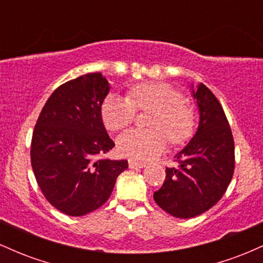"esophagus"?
<instances>
[{
  "mask_svg": "<svg viewBox=\"0 0 263 263\" xmlns=\"http://www.w3.org/2000/svg\"><path fill=\"white\" fill-rule=\"evenodd\" d=\"M128 167L131 168V170H135V168H143V167H146V163L128 161Z\"/></svg>",
  "mask_w": 263,
  "mask_h": 263,
  "instance_id": "esophagus-1",
  "label": "esophagus"
}]
</instances>
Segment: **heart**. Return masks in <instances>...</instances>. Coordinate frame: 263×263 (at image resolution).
<instances>
[{
  "label": "heart",
  "instance_id": "1",
  "mask_svg": "<svg viewBox=\"0 0 263 263\" xmlns=\"http://www.w3.org/2000/svg\"><path fill=\"white\" fill-rule=\"evenodd\" d=\"M137 108L153 110L152 129H128L117 138V151L132 161L144 162L158 156L165 147L182 144L194 129V111L176 87L162 83H143L128 90V98L108 95L101 105V119L108 131H119L135 120Z\"/></svg>",
  "mask_w": 263,
  "mask_h": 263
}]
</instances>
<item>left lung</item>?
Returning a JSON list of instances; mask_svg holds the SVG:
<instances>
[{"mask_svg": "<svg viewBox=\"0 0 263 263\" xmlns=\"http://www.w3.org/2000/svg\"><path fill=\"white\" fill-rule=\"evenodd\" d=\"M190 86L199 110L198 129L174 157L178 167L165 170L164 183L153 194L159 208L179 219L194 218L218 203L235 168L234 138L221 105L204 84Z\"/></svg>", "mask_w": 263, "mask_h": 263, "instance_id": "1", "label": "left lung"}]
</instances>
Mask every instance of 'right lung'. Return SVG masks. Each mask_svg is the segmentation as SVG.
Returning a JSON list of instances; mask_svg holds the SVG:
<instances>
[{
  "label": "right lung",
  "mask_w": 263,
  "mask_h": 263,
  "mask_svg": "<svg viewBox=\"0 0 263 263\" xmlns=\"http://www.w3.org/2000/svg\"><path fill=\"white\" fill-rule=\"evenodd\" d=\"M110 84L101 73L60 85L39 115L31 162L42 193L59 211L83 216L110 198L128 162L102 158L115 147L101 119Z\"/></svg>",
  "instance_id": "right-lung-1"
}]
</instances>
